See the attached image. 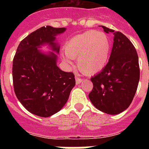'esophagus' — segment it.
Wrapping results in <instances>:
<instances>
[{"label":"esophagus","mask_w":149,"mask_h":149,"mask_svg":"<svg viewBox=\"0 0 149 149\" xmlns=\"http://www.w3.org/2000/svg\"><path fill=\"white\" fill-rule=\"evenodd\" d=\"M82 82H83V79H82L80 77H76V83H77V84H80V83H82Z\"/></svg>","instance_id":"esophagus-1"}]
</instances>
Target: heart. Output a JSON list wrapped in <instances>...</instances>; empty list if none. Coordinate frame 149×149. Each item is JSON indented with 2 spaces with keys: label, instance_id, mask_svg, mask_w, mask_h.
<instances>
[{
  "label": "heart",
  "instance_id": "obj_1",
  "mask_svg": "<svg viewBox=\"0 0 149 149\" xmlns=\"http://www.w3.org/2000/svg\"><path fill=\"white\" fill-rule=\"evenodd\" d=\"M65 55L63 59L72 65L77 58V65L86 75L100 72L107 65L111 51V42L106 34L97 31H87L72 37L65 43Z\"/></svg>",
  "mask_w": 149,
  "mask_h": 149
}]
</instances>
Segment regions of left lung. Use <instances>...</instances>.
<instances>
[{
    "mask_svg": "<svg viewBox=\"0 0 149 149\" xmlns=\"http://www.w3.org/2000/svg\"><path fill=\"white\" fill-rule=\"evenodd\" d=\"M102 28L106 33L113 34V48L107 64L91 79L93 87L89 98L99 111L114 115L130 106L136 93L140 78L139 56L125 35Z\"/></svg>",
    "mask_w": 149,
    "mask_h": 149,
    "instance_id": "left-lung-1",
    "label": "left lung"
}]
</instances>
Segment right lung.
<instances>
[{"label": "right lung", "instance_id": "right-lung-1", "mask_svg": "<svg viewBox=\"0 0 149 149\" xmlns=\"http://www.w3.org/2000/svg\"><path fill=\"white\" fill-rule=\"evenodd\" d=\"M65 28L42 27L20 42L13 59V84L16 97L26 110L48 118L66 104L75 86L74 75L57 66L59 44L56 36ZM48 45L52 51L39 50Z\"/></svg>", "mask_w": 149, "mask_h": 149}]
</instances>
